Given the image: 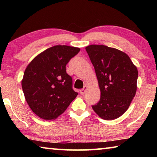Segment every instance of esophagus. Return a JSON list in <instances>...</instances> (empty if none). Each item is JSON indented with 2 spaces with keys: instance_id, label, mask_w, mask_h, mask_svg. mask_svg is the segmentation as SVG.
Wrapping results in <instances>:
<instances>
[{
  "instance_id": "obj_1",
  "label": "esophagus",
  "mask_w": 157,
  "mask_h": 157,
  "mask_svg": "<svg viewBox=\"0 0 157 157\" xmlns=\"http://www.w3.org/2000/svg\"><path fill=\"white\" fill-rule=\"evenodd\" d=\"M86 89H87V86H84V88L80 90V94L81 95H84L85 94V92H86Z\"/></svg>"
}]
</instances>
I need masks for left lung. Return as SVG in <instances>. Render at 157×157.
<instances>
[{"label":"left lung","mask_w":157,"mask_h":157,"mask_svg":"<svg viewBox=\"0 0 157 157\" xmlns=\"http://www.w3.org/2000/svg\"><path fill=\"white\" fill-rule=\"evenodd\" d=\"M96 74L100 99L94 111L104 120L118 118L136 95L138 70L126 53L104 45L86 47Z\"/></svg>","instance_id":"1"}]
</instances>
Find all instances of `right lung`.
Returning a JSON list of instances; mask_svg holds the SVG:
<instances>
[{"label": "right lung", "instance_id": "add662e5", "mask_svg": "<svg viewBox=\"0 0 157 157\" xmlns=\"http://www.w3.org/2000/svg\"><path fill=\"white\" fill-rule=\"evenodd\" d=\"M79 48L55 46L44 50L25 68L21 85L32 111L44 120L57 118L78 95L72 89V78L66 73L69 60Z\"/></svg>", "mask_w": 157, "mask_h": 157}]
</instances>
